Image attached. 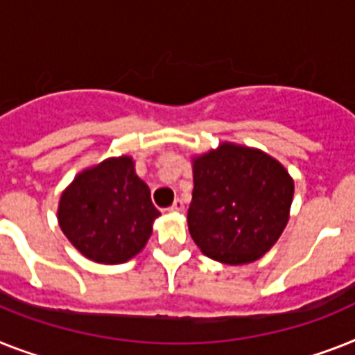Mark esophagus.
Returning <instances> with one entry per match:
<instances>
[{
    "label": "esophagus",
    "instance_id": "34e87169",
    "mask_svg": "<svg viewBox=\"0 0 355 355\" xmlns=\"http://www.w3.org/2000/svg\"><path fill=\"white\" fill-rule=\"evenodd\" d=\"M184 210V203L181 201V199H175L174 203H172V207H168V212H183Z\"/></svg>",
    "mask_w": 355,
    "mask_h": 355
}]
</instances>
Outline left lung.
Here are the masks:
<instances>
[{
    "label": "left lung",
    "mask_w": 355,
    "mask_h": 355,
    "mask_svg": "<svg viewBox=\"0 0 355 355\" xmlns=\"http://www.w3.org/2000/svg\"><path fill=\"white\" fill-rule=\"evenodd\" d=\"M192 174L187 221L205 256L247 265L276 245L294 198V180L276 157L225 141L192 157Z\"/></svg>",
    "instance_id": "obj_1"
}]
</instances>
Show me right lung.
I'll list each match as a JSON object with an SVG mask.
<instances>
[{
  "label": "right lung",
  "instance_id": "right-lung-1",
  "mask_svg": "<svg viewBox=\"0 0 355 355\" xmlns=\"http://www.w3.org/2000/svg\"><path fill=\"white\" fill-rule=\"evenodd\" d=\"M159 216L130 156L107 157L81 171L58 205V223L67 239L101 265H119L137 256Z\"/></svg>",
  "mask_w": 355,
  "mask_h": 355
}]
</instances>
